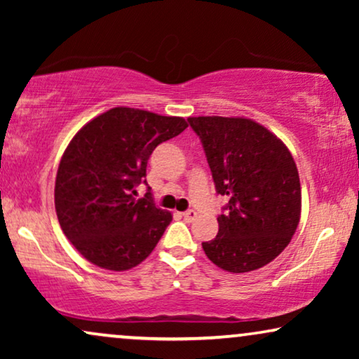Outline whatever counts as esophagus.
I'll return each mask as SVG.
<instances>
[{"label": "esophagus", "mask_w": 359, "mask_h": 359, "mask_svg": "<svg viewBox=\"0 0 359 359\" xmlns=\"http://www.w3.org/2000/svg\"><path fill=\"white\" fill-rule=\"evenodd\" d=\"M181 215H183V219L188 220V222H193L198 214H196V210H186V212H183Z\"/></svg>", "instance_id": "34e87169"}]
</instances>
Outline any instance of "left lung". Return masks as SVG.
I'll list each match as a JSON object with an SVG mask.
<instances>
[{"label":"left lung","instance_id":"8db88e82","mask_svg":"<svg viewBox=\"0 0 359 359\" xmlns=\"http://www.w3.org/2000/svg\"><path fill=\"white\" fill-rule=\"evenodd\" d=\"M229 204L219 232L203 243L214 264L248 273L273 262L291 242L301 219V181L287 147L247 117H188Z\"/></svg>","mask_w":359,"mask_h":359}]
</instances>
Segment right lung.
Listing matches in <instances>:
<instances>
[{
  "label": "right lung",
  "mask_w": 359,
  "mask_h": 359,
  "mask_svg": "<svg viewBox=\"0 0 359 359\" xmlns=\"http://www.w3.org/2000/svg\"><path fill=\"white\" fill-rule=\"evenodd\" d=\"M186 127L183 117L112 107L76 132L55 180L58 222L73 247L96 266L126 271L144 262L171 222L145 183L151 151Z\"/></svg>",
  "instance_id": "right-lung-1"
}]
</instances>
